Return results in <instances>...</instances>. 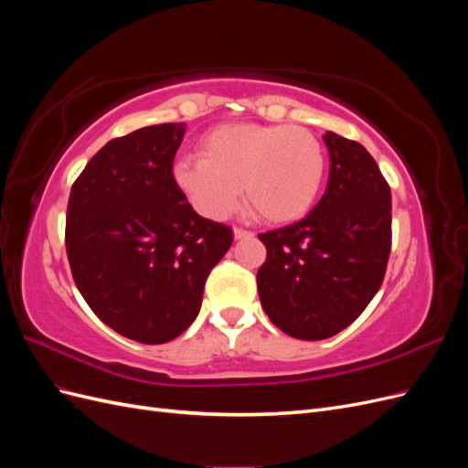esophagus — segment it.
Here are the masks:
<instances>
[{
  "instance_id": "34e87169",
  "label": "esophagus",
  "mask_w": 468,
  "mask_h": 468,
  "mask_svg": "<svg viewBox=\"0 0 468 468\" xmlns=\"http://www.w3.org/2000/svg\"><path fill=\"white\" fill-rule=\"evenodd\" d=\"M253 232L250 230H244V229H238V226H234V238L236 239H244V238H251Z\"/></svg>"
}]
</instances>
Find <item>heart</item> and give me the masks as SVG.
Returning a JSON list of instances; mask_svg holds the SVG:
<instances>
[{
  "label": "heart",
  "mask_w": 468,
  "mask_h": 468,
  "mask_svg": "<svg viewBox=\"0 0 468 468\" xmlns=\"http://www.w3.org/2000/svg\"><path fill=\"white\" fill-rule=\"evenodd\" d=\"M201 158H181L174 179L203 217L220 220L239 195L258 218L273 224L303 218L322 189L325 158L318 138L294 124L229 122L199 140Z\"/></svg>",
  "instance_id": "b5f03b06"
}]
</instances>
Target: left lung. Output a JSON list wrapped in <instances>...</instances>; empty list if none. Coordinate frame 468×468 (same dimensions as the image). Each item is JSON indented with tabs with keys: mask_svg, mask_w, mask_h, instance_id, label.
Here are the masks:
<instances>
[{
	"mask_svg": "<svg viewBox=\"0 0 468 468\" xmlns=\"http://www.w3.org/2000/svg\"><path fill=\"white\" fill-rule=\"evenodd\" d=\"M328 186L308 215L260 234V301L279 330L316 342L342 332L373 301L392 244L390 187L356 140L325 133Z\"/></svg>",
	"mask_w": 468,
	"mask_h": 468,
	"instance_id": "left-lung-1",
	"label": "left lung"
}]
</instances>
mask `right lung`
Listing matches in <instances>:
<instances>
[{
    "label": "right lung",
    "instance_id": "right-lung-1",
    "mask_svg": "<svg viewBox=\"0 0 468 468\" xmlns=\"http://www.w3.org/2000/svg\"><path fill=\"white\" fill-rule=\"evenodd\" d=\"M183 122L112 138L69 191L66 251L97 318L140 344H165L201 310L230 226L197 215L174 179Z\"/></svg>",
    "mask_w": 468,
    "mask_h": 468
}]
</instances>
